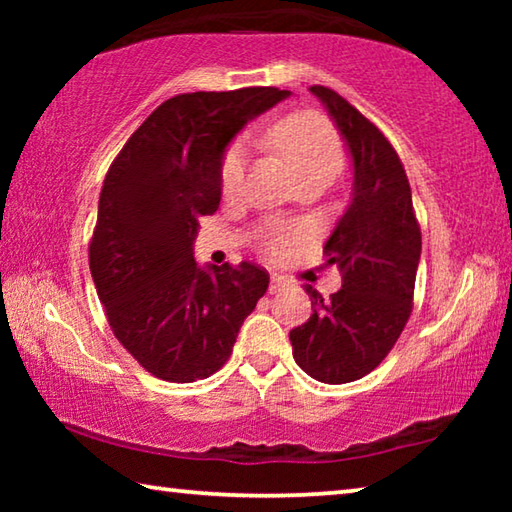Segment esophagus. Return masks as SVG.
<instances>
[{
  "mask_svg": "<svg viewBox=\"0 0 512 512\" xmlns=\"http://www.w3.org/2000/svg\"><path fill=\"white\" fill-rule=\"evenodd\" d=\"M284 287H289L287 277L280 275V273H273V275H271V293L280 291V289H284Z\"/></svg>",
  "mask_w": 512,
  "mask_h": 512,
  "instance_id": "1",
  "label": "esophagus"
}]
</instances>
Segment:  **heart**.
<instances>
[{
  "instance_id": "b5f03b06",
  "label": "heart",
  "mask_w": 512,
  "mask_h": 512,
  "mask_svg": "<svg viewBox=\"0 0 512 512\" xmlns=\"http://www.w3.org/2000/svg\"><path fill=\"white\" fill-rule=\"evenodd\" d=\"M271 142L284 158L289 160L300 180L329 178L343 169L345 149L336 128L316 112H293L282 117L271 128ZM246 142L237 140L223 151L219 167V183L225 196L239 192L246 171ZM302 239V230L282 223H268L262 232V246L266 253L282 255L289 246Z\"/></svg>"
}]
</instances>
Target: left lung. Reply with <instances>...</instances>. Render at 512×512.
Wrapping results in <instances>:
<instances>
[{
  "label": "left lung",
  "instance_id": "1",
  "mask_svg": "<svg viewBox=\"0 0 512 512\" xmlns=\"http://www.w3.org/2000/svg\"><path fill=\"white\" fill-rule=\"evenodd\" d=\"M311 92L350 146L354 196L325 244L343 287L327 300L307 287L314 314L289 339L309 377L348 384L375 370L409 323L422 232L404 164L388 137L339 92L325 85H311Z\"/></svg>",
  "mask_w": 512,
  "mask_h": 512
}]
</instances>
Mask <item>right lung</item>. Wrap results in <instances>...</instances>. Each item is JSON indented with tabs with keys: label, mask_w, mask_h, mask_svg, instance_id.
Here are the masks:
<instances>
[{
	"label": "right lung",
	"mask_w": 512,
	"mask_h": 512,
	"mask_svg": "<svg viewBox=\"0 0 512 512\" xmlns=\"http://www.w3.org/2000/svg\"><path fill=\"white\" fill-rule=\"evenodd\" d=\"M280 88L187 92L160 103L103 180L88 257L108 325L153 377L189 384L230 359L239 327L268 289L253 262L198 268V221L221 203L219 167L250 117Z\"/></svg>",
	"instance_id": "1"
}]
</instances>
